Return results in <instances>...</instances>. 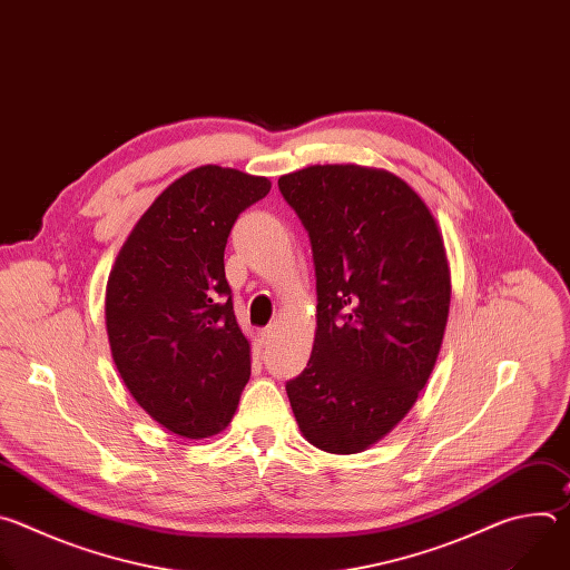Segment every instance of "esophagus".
<instances>
[{
  "instance_id": "34e87169",
  "label": "esophagus",
  "mask_w": 570,
  "mask_h": 570,
  "mask_svg": "<svg viewBox=\"0 0 570 570\" xmlns=\"http://www.w3.org/2000/svg\"><path fill=\"white\" fill-rule=\"evenodd\" d=\"M273 338H275V324H268V327H264L259 332V341H262V345H271Z\"/></svg>"
}]
</instances>
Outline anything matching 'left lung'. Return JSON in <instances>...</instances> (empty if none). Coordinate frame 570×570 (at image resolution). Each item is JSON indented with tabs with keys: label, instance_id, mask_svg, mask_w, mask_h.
I'll use <instances>...</instances> for the list:
<instances>
[{
	"label": "left lung",
	"instance_id": "left-lung-1",
	"mask_svg": "<svg viewBox=\"0 0 570 570\" xmlns=\"http://www.w3.org/2000/svg\"><path fill=\"white\" fill-rule=\"evenodd\" d=\"M279 191L308 232L317 291L291 409L313 446L358 453L409 415L435 367L451 304L442 232L383 169L315 165L282 176Z\"/></svg>",
	"mask_w": 570,
	"mask_h": 570
}]
</instances>
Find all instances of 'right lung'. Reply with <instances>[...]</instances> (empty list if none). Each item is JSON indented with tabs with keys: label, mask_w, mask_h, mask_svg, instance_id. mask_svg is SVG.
<instances>
[{
	"label": "right lung",
	"mask_w": 570,
	"mask_h": 570,
	"mask_svg": "<svg viewBox=\"0 0 570 570\" xmlns=\"http://www.w3.org/2000/svg\"><path fill=\"white\" fill-rule=\"evenodd\" d=\"M268 191V178L198 167L153 200L112 266L106 327L115 365L132 399L176 435L223 431L250 379L223 255L238 214Z\"/></svg>",
	"instance_id": "obj_1"
}]
</instances>
